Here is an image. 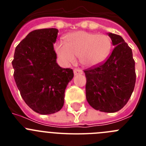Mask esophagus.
Masks as SVG:
<instances>
[{"label":"esophagus","mask_w":146,"mask_h":146,"mask_svg":"<svg viewBox=\"0 0 146 146\" xmlns=\"http://www.w3.org/2000/svg\"><path fill=\"white\" fill-rule=\"evenodd\" d=\"M74 75H77V74H82V71H81L79 69H74Z\"/></svg>","instance_id":"esophagus-1"}]
</instances>
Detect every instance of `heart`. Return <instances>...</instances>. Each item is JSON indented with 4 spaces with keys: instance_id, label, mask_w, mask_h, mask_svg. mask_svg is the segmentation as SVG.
Returning a JSON list of instances; mask_svg holds the SVG:
<instances>
[{
    "instance_id": "1",
    "label": "heart",
    "mask_w": 146,
    "mask_h": 146,
    "mask_svg": "<svg viewBox=\"0 0 146 146\" xmlns=\"http://www.w3.org/2000/svg\"><path fill=\"white\" fill-rule=\"evenodd\" d=\"M111 47V39L106 35L77 31L67 35L66 42H58L55 51L64 64H72L77 56L84 66L94 67L106 60Z\"/></svg>"
}]
</instances>
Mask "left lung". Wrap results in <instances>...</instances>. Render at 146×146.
I'll use <instances>...</instances> for the list:
<instances>
[{
	"label": "left lung",
	"instance_id": "8db88e82",
	"mask_svg": "<svg viewBox=\"0 0 146 146\" xmlns=\"http://www.w3.org/2000/svg\"><path fill=\"white\" fill-rule=\"evenodd\" d=\"M115 48L106 61L85 70L88 104L96 110L115 113L128 102L136 81L131 49L119 35L108 33Z\"/></svg>",
	"mask_w": 146,
	"mask_h": 146
}]
</instances>
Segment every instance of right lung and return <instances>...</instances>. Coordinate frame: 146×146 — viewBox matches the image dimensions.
I'll return each mask as SVG.
<instances>
[{
  "mask_svg": "<svg viewBox=\"0 0 146 146\" xmlns=\"http://www.w3.org/2000/svg\"><path fill=\"white\" fill-rule=\"evenodd\" d=\"M58 30L44 28L30 32L15 49L14 78L23 100L42 115L59 111L64 103L67 85L74 77L71 69L56 62L53 44Z\"/></svg>",
  "mask_w": 146,
  "mask_h": 146,
  "instance_id": "1",
  "label": "right lung"
}]
</instances>
